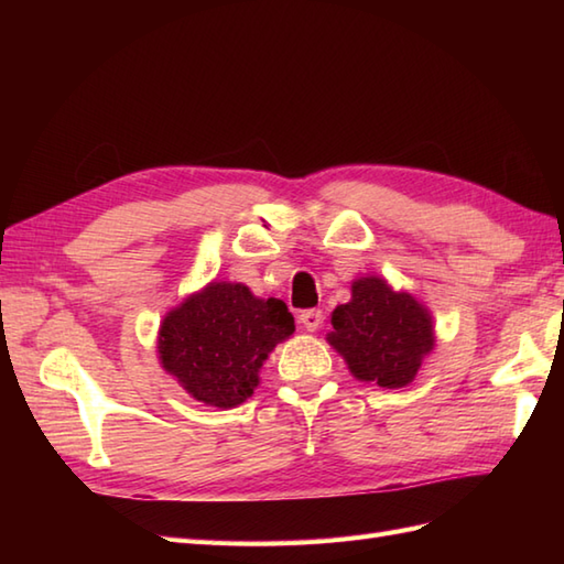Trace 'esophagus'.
<instances>
[{"mask_svg": "<svg viewBox=\"0 0 564 564\" xmlns=\"http://www.w3.org/2000/svg\"><path fill=\"white\" fill-rule=\"evenodd\" d=\"M322 319H325V315H322V310H303L301 313V322H303V327L307 329V332H317L319 329V325H322Z\"/></svg>", "mask_w": 564, "mask_h": 564, "instance_id": "obj_1", "label": "esophagus"}]
</instances>
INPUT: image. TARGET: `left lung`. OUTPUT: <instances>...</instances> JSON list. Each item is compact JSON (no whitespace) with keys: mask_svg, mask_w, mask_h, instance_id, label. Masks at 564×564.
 <instances>
[{"mask_svg":"<svg viewBox=\"0 0 564 564\" xmlns=\"http://www.w3.org/2000/svg\"><path fill=\"white\" fill-rule=\"evenodd\" d=\"M332 327L327 341L344 356L354 378L390 390L410 386L434 349L429 310L378 275L351 283V301L334 310Z\"/></svg>","mask_w":564,"mask_h":564,"instance_id":"8db88e82","label":"left lung"}]
</instances>
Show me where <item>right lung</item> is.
Instances as JSON below:
<instances>
[{
	"label": "right lung",
	"mask_w": 564,
	"mask_h": 564,
	"mask_svg": "<svg viewBox=\"0 0 564 564\" xmlns=\"http://www.w3.org/2000/svg\"><path fill=\"white\" fill-rule=\"evenodd\" d=\"M295 332L283 301H261L242 283L213 281L162 319L158 351L191 398L230 410L259 386V368Z\"/></svg>",
	"instance_id": "obj_1"
}]
</instances>
